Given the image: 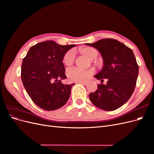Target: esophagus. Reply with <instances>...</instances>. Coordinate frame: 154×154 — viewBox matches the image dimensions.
<instances>
[{"instance_id":"1","label":"esophagus","mask_w":154,"mask_h":154,"mask_svg":"<svg viewBox=\"0 0 154 154\" xmlns=\"http://www.w3.org/2000/svg\"><path fill=\"white\" fill-rule=\"evenodd\" d=\"M78 83H79V84H82L83 85H87V83L86 82H78Z\"/></svg>"}]
</instances>
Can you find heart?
<instances>
[{"label":"heart","mask_w":154,"mask_h":154,"mask_svg":"<svg viewBox=\"0 0 154 154\" xmlns=\"http://www.w3.org/2000/svg\"><path fill=\"white\" fill-rule=\"evenodd\" d=\"M80 52L82 54L91 60H94L97 56V51L91 47H84L80 49ZM75 53L74 50H70L65 54L63 62L66 66H71L73 63ZM94 74V71L92 69L81 70L78 68L69 69L67 72L68 80L71 82H82L85 81L87 79L91 77Z\"/></svg>","instance_id":"1"}]
</instances>
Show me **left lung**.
<instances>
[{
  "mask_svg": "<svg viewBox=\"0 0 154 154\" xmlns=\"http://www.w3.org/2000/svg\"><path fill=\"white\" fill-rule=\"evenodd\" d=\"M85 44L97 49L103 60L102 69L94 76L101 83L89 94L90 100L102 110L118 109L130 99L136 87L139 67L133 51L112 38ZM104 79L107 80L105 85L103 83Z\"/></svg>",
  "mask_w": 154,
  "mask_h": 154,
  "instance_id": "left-lung-1",
  "label": "left lung"
}]
</instances>
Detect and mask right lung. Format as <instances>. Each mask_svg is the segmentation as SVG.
Here are the masks:
<instances>
[{
	"label": "right lung",
	"instance_id": "right-lung-1",
	"mask_svg": "<svg viewBox=\"0 0 154 154\" xmlns=\"http://www.w3.org/2000/svg\"><path fill=\"white\" fill-rule=\"evenodd\" d=\"M76 45H62L47 40L31 47L23 59V85L31 99L40 108L54 110L67 102L74 83L65 85L62 83L61 80L67 78L62 61L65 54Z\"/></svg>",
	"mask_w": 154,
	"mask_h": 154
}]
</instances>
